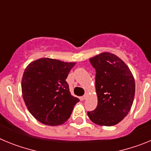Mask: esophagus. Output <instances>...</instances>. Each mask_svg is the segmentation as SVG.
<instances>
[{
  "mask_svg": "<svg viewBox=\"0 0 151 151\" xmlns=\"http://www.w3.org/2000/svg\"><path fill=\"white\" fill-rule=\"evenodd\" d=\"M87 97H88V93H85V95L83 96V99H84V100L87 99Z\"/></svg>",
  "mask_w": 151,
  "mask_h": 151,
  "instance_id": "34e87169",
  "label": "esophagus"
}]
</instances>
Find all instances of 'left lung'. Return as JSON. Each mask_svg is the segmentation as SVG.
Masks as SVG:
<instances>
[{"instance_id": "left-lung-1", "label": "left lung", "mask_w": 151, "mask_h": 151, "mask_svg": "<svg viewBox=\"0 0 151 151\" xmlns=\"http://www.w3.org/2000/svg\"><path fill=\"white\" fill-rule=\"evenodd\" d=\"M96 70L97 106L88 112L89 119L101 126H112L125 118L132 106L135 82L129 66L119 57L103 52L89 59Z\"/></svg>"}]
</instances>
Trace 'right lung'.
Segmentation results:
<instances>
[{
  "instance_id": "obj_1",
  "label": "right lung",
  "mask_w": 151,
  "mask_h": 151,
  "mask_svg": "<svg viewBox=\"0 0 151 151\" xmlns=\"http://www.w3.org/2000/svg\"><path fill=\"white\" fill-rule=\"evenodd\" d=\"M74 62L42 57L31 62L22 78V94L27 109L44 125L55 126L70 117L79 101L66 82Z\"/></svg>"
}]
</instances>
